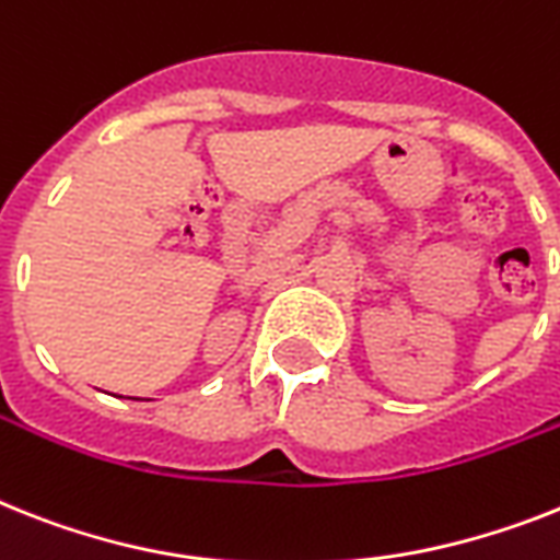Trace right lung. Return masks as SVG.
I'll use <instances>...</instances> for the list:
<instances>
[{"mask_svg": "<svg viewBox=\"0 0 560 560\" xmlns=\"http://www.w3.org/2000/svg\"><path fill=\"white\" fill-rule=\"evenodd\" d=\"M133 400H137V397H133Z\"/></svg>", "mask_w": 560, "mask_h": 560, "instance_id": "1", "label": "right lung"}]
</instances>
